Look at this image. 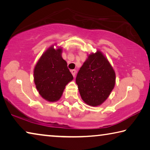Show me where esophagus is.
<instances>
[{
    "mask_svg": "<svg viewBox=\"0 0 150 150\" xmlns=\"http://www.w3.org/2000/svg\"><path fill=\"white\" fill-rule=\"evenodd\" d=\"M71 73H72V75H73V77H75V75H76V70H75V69L71 70Z\"/></svg>",
    "mask_w": 150,
    "mask_h": 150,
    "instance_id": "34e87169",
    "label": "esophagus"
}]
</instances>
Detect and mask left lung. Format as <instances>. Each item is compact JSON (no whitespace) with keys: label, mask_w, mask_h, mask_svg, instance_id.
<instances>
[{"label":"left lung","mask_w":150,"mask_h":150,"mask_svg":"<svg viewBox=\"0 0 150 150\" xmlns=\"http://www.w3.org/2000/svg\"><path fill=\"white\" fill-rule=\"evenodd\" d=\"M79 93L89 105L97 106L106 100L115 83V73L100 51L88 56L76 77Z\"/></svg>","instance_id":"left-lung-1"}]
</instances>
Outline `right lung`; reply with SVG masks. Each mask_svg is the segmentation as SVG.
<instances>
[{
	"instance_id": "right-lung-1",
	"label": "right lung",
	"mask_w": 150,
	"mask_h": 150,
	"mask_svg": "<svg viewBox=\"0 0 150 150\" xmlns=\"http://www.w3.org/2000/svg\"><path fill=\"white\" fill-rule=\"evenodd\" d=\"M61 49L47 50L34 69V81L39 94L49 101L60 99L66 85L73 77L61 57Z\"/></svg>"
}]
</instances>
